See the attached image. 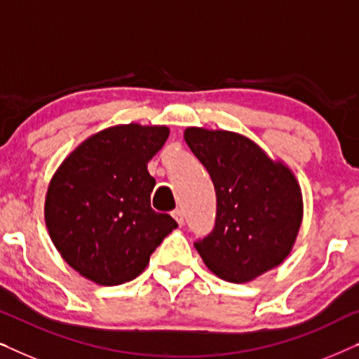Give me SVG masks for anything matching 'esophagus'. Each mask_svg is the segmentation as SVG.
Returning a JSON list of instances; mask_svg holds the SVG:
<instances>
[{"mask_svg":"<svg viewBox=\"0 0 359 359\" xmlns=\"http://www.w3.org/2000/svg\"><path fill=\"white\" fill-rule=\"evenodd\" d=\"M173 217L176 219V222H178L180 225H183V222H184V214H183V210H181V209L173 210Z\"/></svg>","mask_w":359,"mask_h":359,"instance_id":"obj_1","label":"esophagus"}]
</instances>
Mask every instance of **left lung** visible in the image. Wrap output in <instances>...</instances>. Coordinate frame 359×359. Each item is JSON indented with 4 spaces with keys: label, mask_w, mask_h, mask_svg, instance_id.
<instances>
[{
    "label": "left lung",
    "mask_w": 359,
    "mask_h": 359,
    "mask_svg": "<svg viewBox=\"0 0 359 359\" xmlns=\"http://www.w3.org/2000/svg\"><path fill=\"white\" fill-rule=\"evenodd\" d=\"M184 140L209 171L217 196L214 230L194 242L205 266L237 284L279 266L296 243L304 215L292 170L232 130L188 127Z\"/></svg>",
    "instance_id": "8db88e82"
}]
</instances>
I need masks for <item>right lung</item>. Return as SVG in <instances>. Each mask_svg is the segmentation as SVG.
Instances as JSON below:
<instances>
[{
    "instance_id": "right-lung-1",
    "label": "right lung",
    "mask_w": 359,
    "mask_h": 359,
    "mask_svg": "<svg viewBox=\"0 0 359 359\" xmlns=\"http://www.w3.org/2000/svg\"><path fill=\"white\" fill-rule=\"evenodd\" d=\"M168 135L166 126L107 127L83 140L53 173L46 225L58 253L83 278L101 286L132 281L178 227L150 205L155 180L147 163Z\"/></svg>"
}]
</instances>
